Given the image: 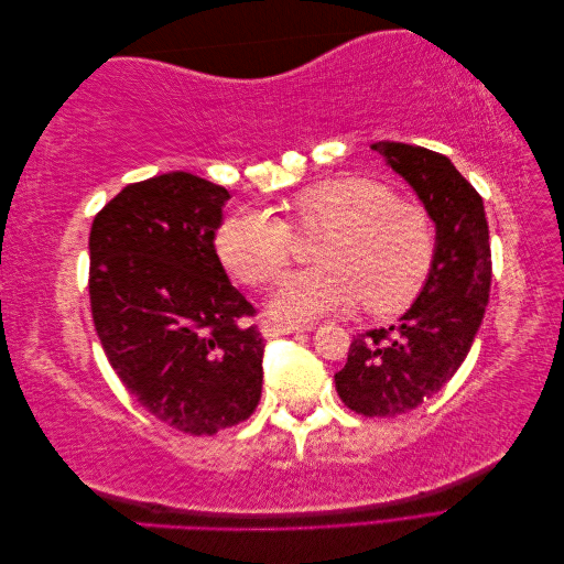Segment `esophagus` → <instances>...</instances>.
<instances>
[{
    "mask_svg": "<svg viewBox=\"0 0 564 564\" xmlns=\"http://www.w3.org/2000/svg\"><path fill=\"white\" fill-rule=\"evenodd\" d=\"M315 324H292V322H263L261 332L265 338H275L294 332H313Z\"/></svg>",
    "mask_w": 564,
    "mask_h": 564,
    "instance_id": "1",
    "label": "esophagus"
}]
</instances>
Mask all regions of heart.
<instances>
[{
    "mask_svg": "<svg viewBox=\"0 0 564 564\" xmlns=\"http://www.w3.org/2000/svg\"><path fill=\"white\" fill-rule=\"evenodd\" d=\"M289 209L303 228H327L322 265L289 272L270 296V313L305 322L348 311L365 299L371 313L412 301L435 259V228L419 204L398 199L388 185L338 176L301 191ZM218 256L249 284L275 280L294 256V230L268 209H242L218 230Z\"/></svg>",
    "mask_w": 564,
    "mask_h": 564,
    "instance_id": "obj_1",
    "label": "heart"
}]
</instances>
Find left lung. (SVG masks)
<instances>
[{"label": "left lung", "mask_w": 564, "mask_h": 564, "mask_svg": "<svg viewBox=\"0 0 564 564\" xmlns=\"http://www.w3.org/2000/svg\"><path fill=\"white\" fill-rule=\"evenodd\" d=\"M371 150L423 202L435 224V259L398 327L352 336L348 362L334 381L352 412L398 416L433 398L466 360L489 301V226L482 197L449 158L392 141Z\"/></svg>", "instance_id": "1"}]
</instances>
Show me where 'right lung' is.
Returning <instances> with one entry per match:
<instances>
[{"mask_svg":"<svg viewBox=\"0 0 564 564\" xmlns=\"http://www.w3.org/2000/svg\"><path fill=\"white\" fill-rule=\"evenodd\" d=\"M226 187L187 172L127 185L89 235L96 334L119 381L181 433L214 435L261 400L263 336L214 247Z\"/></svg>","mask_w":564,"mask_h":564,"instance_id":"add662e5","label":"right lung"}]
</instances>
